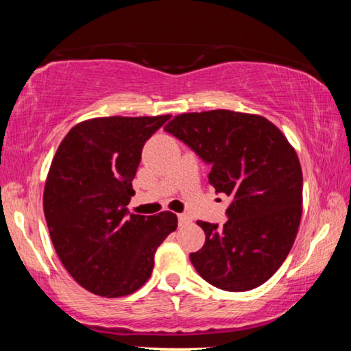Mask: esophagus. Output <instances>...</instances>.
<instances>
[{"label": "esophagus", "mask_w": 351, "mask_h": 351, "mask_svg": "<svg viewBox=\"0 0 351 351\" xmlns=\"http://www.w3.org/2000/svg\"><path fill=\"white\" fill-rule=\"evenodd\" d=\"M178 221H180V226H182V224H187L190 221V218L186 215V213H180V215H178Z\"/></svg>", "instance_id": "esophagus-1"}]
</instances>
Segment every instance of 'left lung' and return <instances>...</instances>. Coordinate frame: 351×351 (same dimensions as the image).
Here are the masks:
<instances>
[{"instance_id":"obj_1","label":"left lung","mask_w":351,"mask_h":351,"mask_svg":"<svg viewBox=\"0 0 351 351\" xmlns=\"http://www.w3.org/2000/svg\"><path fill=\"white\" fill-rule=\"evenodd\" d=\"M164 130L210 165L209 182L230 197L228 221H198L204 246L190 261L219 289L263 285L287 258L302 217V169L294 148L268 119L213 110L180 114Z\"/></svg>"}]
</instances>
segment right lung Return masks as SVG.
<instances>
[{
    "label": "right lung",
    "instance_id": "add662e5",
    "mask_svg": "<svg viewBox=\"0 0 351 351\" xmlns=\"http://www.w3.org/2000/svg\"><path fill=\"white\" fill-rule=\"evenodd\" d=\"M170 116L97 117L71 128L47 173L43 209L71 277L93 294L122 297L152 276L154 252L176 229L171 212L130 215L142 147Z\"/></svg>",
    "mask_w": 351,
    "mask_h": 351
}]
</instances>
